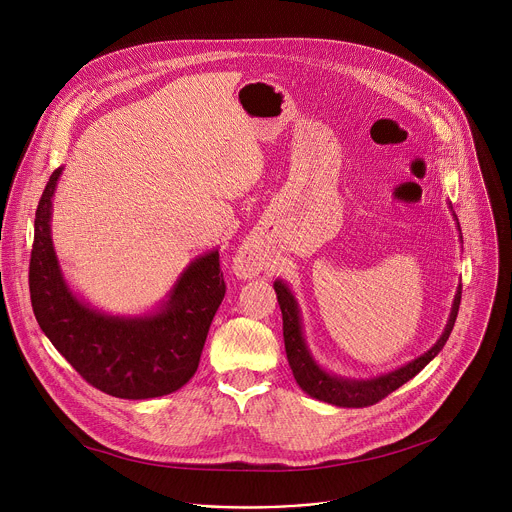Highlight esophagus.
I'll list each match as a JSON object with an SVG mask.
<instances>
[{
  "label": "esophagus",
  "instance_id": "34e87169",
  "mask_svg": "<svg viewBox=\"0 0 512 512\" xmlns=\"http://www.w3.org/2000/svg\"><path fill=\"white\" fill-rule=\"evenodd\" d=\"M269 265L265 251L257 243H245L235 257V273L241 279H251L259 275Z\"/></svg>",
  "mask_w": 512,
  "mask_h": 512
}]
</instances>
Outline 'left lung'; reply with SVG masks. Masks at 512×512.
Returning <instances> with one entry per match:
<instances>
[{"label": "left lung", "mask_w": 512, "mask_h": 512, "mask_svg": "<svg viewBox=\"0 0 512 512\" xmlns=\"http://www.w3.org/2000/svg\"><path fill=\"white\" fill-rule=\"evenodd\" d=\"M458 229H460V225H458ZM273 287H275L277 302H279L281 316H283L285 354L289 360L291 373H294V379L298 381L302 391H306L310 397L330 403V405H338V407L375 405L381 399H385L387 395H391L395 389L405 385L409 379H413L448 342V338L454 330L458 310H460V300H462V285H460L456 291L448 324H446L440 340H437L427 352H423L415 360L407 362L405 367H401L397 371H391V373H385V375H379L373 379H358L356 381V379H342V377L330 375L320 367V364L314 360L312 352L308 350V344L304 338V328H302V318H300V308H298L294 294H291V289L281 279H277L273 283Z\"/></svg>", "instance_id": "8db88e82"}]
</instances>
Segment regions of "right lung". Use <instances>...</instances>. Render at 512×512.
Instances as JSON below:
<instances>
[{"instance_id": "1", "label": "right lung", "mask_w": 512, "mask_h": 512, "mask_svg": "<svg viewBox=\"0 0 512 512\" xmlns=\"http://www.w3.org/2000/svg\"><path fill=\"white\" fill-rule=\"evenodd\" d=\"M60 172H52L34 218L30 300L42 332L72 369L107 395L154 399L178 391L194 377L210 322L225 298L218 251L184 269L158 312L107 316L72 294L52 247V196Z\"/></svg>"}]
</instances>
